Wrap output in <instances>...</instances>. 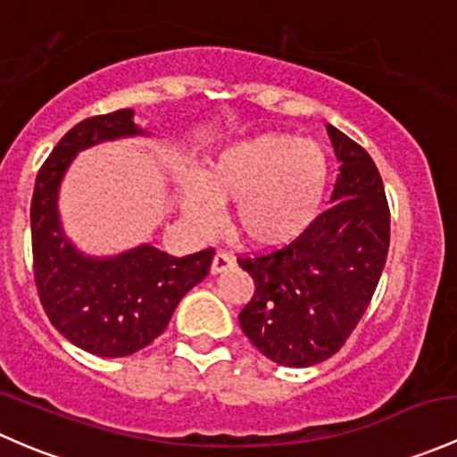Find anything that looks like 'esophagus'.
Here are the masks:
<instances>
[{"mask_svg":"<svg viewBox=\"0 0 457 457\" xmlns=\"http://www.w3.org/2000/svg\"><path fill=\"white\" fill-rule=\"evenodd\" d=\"M234 265V258L228 252H216L214 261H212V274H220V271L229 270Z\"/></svg>","mask_w":457,"mask_h":457,"instance_id":"1","label":"esophagus"}]
</instances>
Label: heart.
<instances>
[{"instance_id":"obj_1","label":"heart","mask_w":457,"mask_h":457,"mask_svg":"<svg viewBox=\"0 0 457 457\" xmlns=\"http://www.w3.org/2000/svg\"><path fill=\"white\" fill-rule=\"evenodd\" d=\"M329 187V156L316 141L258 135L225 147L186 187V214L199 228L214 220V203L234 201L232 229L256 247H280L318 216Z\"/></svg>"}]
</instances>
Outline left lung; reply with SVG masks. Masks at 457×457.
<instances>
[{
    "label": "left lung",
    "instance_id": "obj_1",
    "mask_svg": "<svg viewBox=\"0 0 457 457\" xmlns=\"http://www.w3.org/2000/svg\"><path fill=\"white\" fill-rule=\"evenodd\" d=\"M340 174L334 205L278 250L241 256L254 296L241 329L270 361L312 367L334 356L370 307L389 252V205L365 147L327 126Z\"/></svg>",
    "mask_w": 457,
    "mask_h": 457
}]
</instances>
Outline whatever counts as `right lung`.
Wrapping results in <instances>:
<instances>
[{"mask_svg": "<svg viewBox=\"0 0 457 457\" xmlns=\"http://www.w3.org/2000/svg\"><path fill=\"white\" fill-rule=\"evenodd\" d=\"M132 114L130 108L96 114L68 130L41 165L30 203L32 267L46 316L72 345L101 358L130 356L163 334L214 258L212 247L177 258L152 245L92 258L63 234L57 195L68 165L95 143L143 135Z\"/></svg>", "mask_w": 457, "mask_h": 457, "instance_id": "obj_1", "label": "right lung"}]
</instances>
